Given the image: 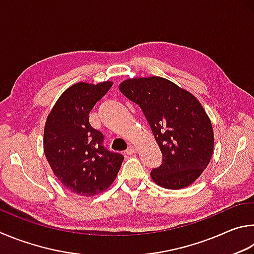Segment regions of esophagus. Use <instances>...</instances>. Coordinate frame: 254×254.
<instances>
[{
	"mask_svg": "<svg viewBox=\"0 0 254 254\" xmlns=\"http://www.w3.org/2000/svg\"><path fill=\"white\" fill-rule=\"evenodd\" d=\"M137 153V149L134 147V146H129V147L127 148V150H126V154L127 155H134V154H136Z\"/></svg>",
	"mask_w": 254,
	"mask_h": 254,
	"instance_id": "1",
	"label": "esophagus"
}]
</instances>
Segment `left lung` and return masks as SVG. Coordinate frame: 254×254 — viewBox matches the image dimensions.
Listing matches in <instances>:
<instances>
[{
	"mask_svg": "<svg viewBox=\"0 0 254 254\" xmlns=\"http://www.w3.org/2000/svg\"><path fill=\"white\" fill-rule=\"evenodd\" d=\"M119 90L140 107L161 148L163 163L150 172L152 180L168 190L188 188L207 167L214 147L201 102L162 77L127 79Z\"/></svg>",
	"mask_w": 254,
	"mask_h": 254,
	"instance_id": "8db88e82",
	"label": "left lung"
}]
</instances>
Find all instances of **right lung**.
<instances>
[{"label": "right lung", "mask_w": 254, "mask_h": 254, "mask_svg": "<svg viewBox=\"0 0 254 254\" xmlns=\"http://www.w3.org/2000/svg\"><path fill=\"white\" fill-rule=\"evenodd\" d=\"M113 86L78 82L66 89L48 115L43 146L53 174L71 193L93 196L114 183L124 156L102 145L104 135L89 124L93 106Z\"/></svg>", "instance_id": "right-lung-1"}]
</instances>
